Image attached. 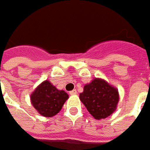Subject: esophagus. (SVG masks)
<instances>
[{
    "instance_id": "34e87169",
    "label": "esophagus",
    "mask_w": 150,
    "mask_h": 150,
    "mask_svg": "<svg viewBox=\"0 0 150 150\" xmlns=\"http://www.w3.org/2000/svg\"><path fill=\"white\" fill-rule=\"evenodd\" d=\"M69 93H70V95H76V94H77L78 93H77V90L73 89V90H72V91H71V92H70Z\"/></svg>"
}]
</instances>
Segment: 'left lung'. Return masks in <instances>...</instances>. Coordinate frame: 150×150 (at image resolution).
<instances>
[{"label":"left lung","instance_id":"left-lung-1","mask_svg":"<svg viewBox=\"0 0 150 150\" xmlns=\"http://www.w3.org/2000/svg\"><path fill=\"white\" fill-rule=\"evenodd\" d=\"M81 102L89 113L98 120L108 118L117 109L119 101L118 89L102 78H94L85 84L79 94Z\"/></svg>","mask_w":150,"mask_h":150}]
</instances>
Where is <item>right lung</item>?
I'll list each match as a JSON object with an SVG mask.
<instances>
[{
    "instance_id": "1",
    "label": "right lung",
    "mask_w": 150,
    "mask_h": 150,
    "mask_svg": "<svg viewBox=\"0 0 150 150\" xmlns=\"http://www.w3.org/2000/svg\"><path fill=\"white\" fill-rule=\"evenodd\" d=\"M31 103L39 114L44 117H53L60 112L68 99V94L57 89L48 80L40 83L31 94Z\"/></svg>"
}]
</instances>
